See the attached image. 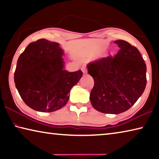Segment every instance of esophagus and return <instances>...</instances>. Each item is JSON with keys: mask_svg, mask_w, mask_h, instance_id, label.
I'll list each match as a JSON object with an SVG mask.
<instances>
[{"mask_svg": "<svg viewBox=\"0 0 159 159\" xmlns=\"http://www.w3.org/2000/svg\"><path fill=\"white\" fill-rule=\"evenodd\" d=\"M81 70H82L83 74H87V69H86L85 66H82Z\"/></svg>", "mask_w": 159, "mask_h": 159, "instance_id": "obj_1", "label": "esophagus"}]
</instances>
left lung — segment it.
Masks as SVG:
<instances>
[{"instance_id":"obj_1","label":"left lung","mask_w":159,"mask_h":159,"mask_svg":"<svg viewBox=\"0 0 159 159\" xmlns=\"http://www.w3.org/2000/svg\"><path fill=\"white\" fill-rule=\"evenodd\" d=\"M120 50L88 64L94 79L90 99L93 107L104 114H118L127 111L142 95L147 84V66L138 48L128 42H115Z\"/></svg>"}]
</instances>
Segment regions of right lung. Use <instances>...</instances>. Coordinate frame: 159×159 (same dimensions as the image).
<instances>
[{
	"instance_id": "add662e5",
	"label": "right lung",
	"mask_w": 159,
	"mask_h": 159,
	"mask_svg": "<svg viewBox=\"0 0 159 159\" xmlns=\"http://www.w3.org/2000/svg\"><path fill=\"white\" fill-rule=\"evenodd\" d=\"M64 52L56 42L41 39L29 44L17 60L15 86L21 99L32 109L52 112L62 108L71 88L83 72L64 69Z\"/></svg>"
}]
</instances>
